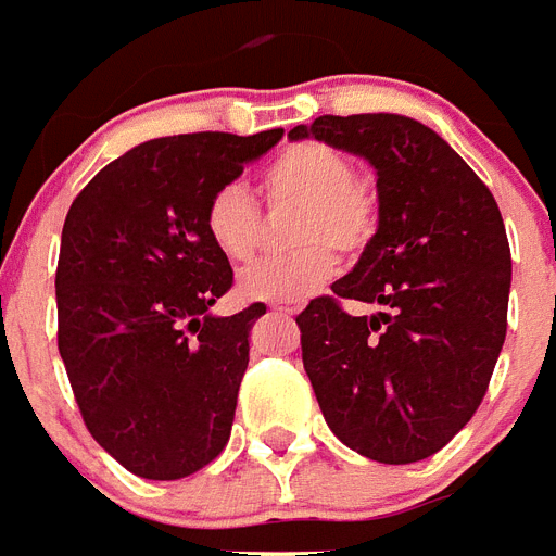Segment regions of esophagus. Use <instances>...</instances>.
Returning <instances> with one entry per match:
<instances>
[{
    "mask_svg": "<svg viewBox=\"0 0 556 556\" xmlns=\"http://www.w3.org/2000/svg\"><path fill=\"white\" fill-rule=\"evenodd\" d=\"M273 309H278V313H281V315H295V313H299V306H295V304H275Z\"/></svg>",
    "mask_w": 556,
    "mask_h": 556,
    "instance_id": "obj_1",
    "label": "esophagus"
}]
</instances>
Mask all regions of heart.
Segmentation results:
<instances>
[{"label": "heart", "instance_id": "1", "mask_svg": "<svg viewBox=\"0 0 556 556\" xmlns=\"http://www.w3.org/2000/svg\"><path fill=\"white\" fill-rule=\"evenodd\" d=\"M269 206H301L292 229L299 252L264 257L247 266L238 290L250 301L295 304L330 281L339 257L362 252L379 229V201L364 180L353 177V163L330 146L304 140L283 149L266 166L261 180ZM208 241L229 261H250L261 241V212L250 189L238 180L224 184L203 212Z\"/></svg>", "mask_w": 556, "mask_h": 556}]
</instances>
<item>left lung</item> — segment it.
Listing matches in <instances>:
<instances>
[{
	"label": "left lung",
	"mask_w": 556,
	"mask_h": 556,
	"mask_svg": "<svg viewBox=\"0 0 556 556\" xmlns=\"http://www.w3.org/2000/svg\"><path fill=\"white\" fill-rule=\"evenodd\" d=\"M315 137L376 168L379 229L332 295L295 318L330 430L384 465L433 456L485 399L508 330L510 250L494 194L451 146L402 114L315 117ZM382 306L350 316L340 299Z\"/></svg>",
	"instance_id": "8db88e82"
}]
</instances>
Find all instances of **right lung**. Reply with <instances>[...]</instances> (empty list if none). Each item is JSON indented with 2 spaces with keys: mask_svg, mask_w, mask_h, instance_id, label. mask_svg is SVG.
Masks as SVG:
<instances>
[{
  "mask_svg": "<svg viewBox=\"0 0 556 556\" xmlns=\"http://www.w3.org/2000/svg\"><path fill=\"white\" fill-rule=\"evenodd\" d=\"M283 128L157 137L97 172L62 226L56 315L62 364L88 433L143 479H184L229 442L266 313L208 306L232 287L203 212Z\"/></svg>",
  "mask_w": 556,
  "mask_h": 556,
  "instance_id": "obj_1",
  "label": "right lung"
}]
</instances>
